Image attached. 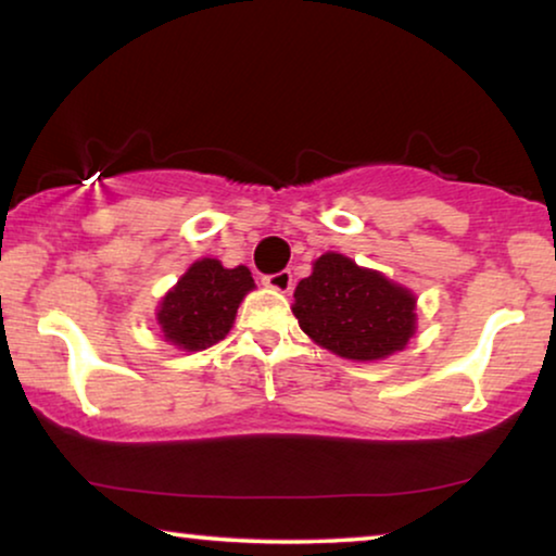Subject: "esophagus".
I'll list each match as a JSON object with an SVG mask.
<instances>
[{
    "mask_svg": "<svg viewBox=\"0 0 556 556\" xmlns=\"http://www.w3.org/2000/svg\"><path fill=\"white\" fill-rule=\"evenodd\" d=\"M263 283L278 293H288L293 288V276L291 270H280V273H273V276H265Z\"/></svg>",
    "mask_w": 556,
    "mask_h": 556,
    "instance_id": "obj_1",
    "label": "esophagus"
}]
</instances>
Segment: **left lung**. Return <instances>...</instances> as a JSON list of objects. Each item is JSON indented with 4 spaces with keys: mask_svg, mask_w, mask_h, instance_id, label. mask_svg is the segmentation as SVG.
Masks as SVG:
<instances>
[{
    "mask_svg": "<svg viewBox=\"0 0 556 556\" xmlns=\"http://www.w3.org/2000/svg\"><path fill=\"white\" fill-rule=\"evenodd\" d=\"M293 299L301 329L344 359H384L405 349L415 333V295L346 255L318 257Z\"/></svg>",
    "mask_w": 556,
    "mask_h": 556,
    "instance_id": "obj_1",
    "label": "left lung"
}]
</instances>
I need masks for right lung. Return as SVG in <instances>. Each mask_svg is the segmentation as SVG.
<instances>
[{
    "label": "right lung",
    "mask_w": 556,
    "mask_h": 556,
    "mask_svg": "<svg viewBox=\"0 0 556 556\" xmlns=\"http://www.w3.org/2000/svg\"><path fill=\"white\" fill-rule=\"evenodd\" d=\"M255 288L245 265L225 268L215 257L189 265L177 286L162 299L156 321L164 339L185 352H202L227 337L240 301Z\"/></svg>",
    "instance_id": "right-lung-1"
}]
</instances>
